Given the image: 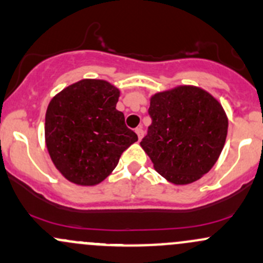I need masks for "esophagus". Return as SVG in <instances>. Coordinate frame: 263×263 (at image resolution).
Masks as SVG:
<instances>
[{
	"mask_svg": "<svg viewBox=\"0 0 263 263\" xmlns=\"http://www.w3.org/2000/svg\"><path fill=\"white\" fill-rule=\"evenodd\" d=\"M135 132H136L138 140H141V138L143 137V129H142V127H137V128L135 129Z\"/></svg>",
	"mask_w": 263,
	"mask_h": 263,
	"instance_id": "obj_1",
	"label": "esophagus"
}]
</instances>
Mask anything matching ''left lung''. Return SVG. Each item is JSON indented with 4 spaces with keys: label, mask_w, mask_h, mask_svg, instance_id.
<instances>
[{
    "label": "left lung",
    "mask_w": 263,
    "mask_h": 263,
    "mask_svg": "<svg viewBox=\"0 0 263 263\" xmlns=\"http://www.w3.org/2000/svg\"><path fill=\"white\" fill-rule=\"evenodd\" d=\"M152 123L141 147L166 181L183 186L215 166L227 137L229 118L206 89L180 85L149 97Z\"/></svg>",
    "instance_id": "obj_1"
}]
</instances>
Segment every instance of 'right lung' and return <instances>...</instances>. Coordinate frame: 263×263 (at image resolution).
I'll return each mask as SVG.
<instances>
[{
	"instance_id": "add662e5",
	"label": "right lung",
	"mask_w": 263,
	"mask_h": 263,
	"mask_svg": "<svg viewBox=\"0 0 263 263\" xmlns=\"http://www.w3.org/2000/svg\"><path fill=\"white\" fill-rule=\"evenodd\" d=\"M120 89L106 80L83 79L54 95L45 118V142L54 167L79 186L111 175L138 140L116 109Z\"/></svg>"
}]
</instances>
